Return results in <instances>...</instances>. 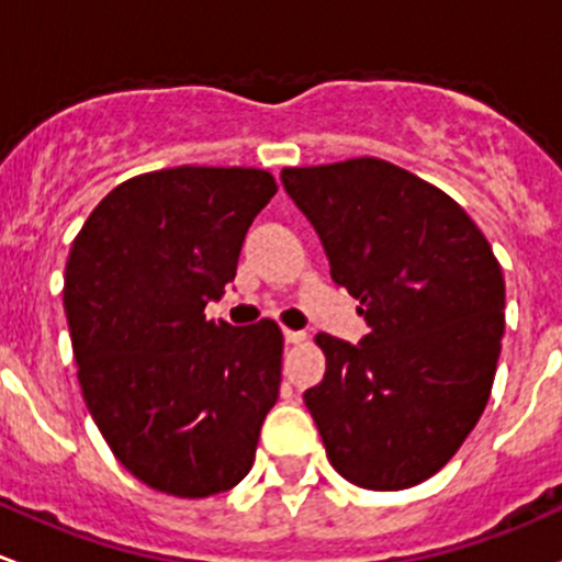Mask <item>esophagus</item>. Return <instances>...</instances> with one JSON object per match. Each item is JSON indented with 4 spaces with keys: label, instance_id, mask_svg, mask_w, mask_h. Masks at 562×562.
Returning a JSON list of instances; mask_svg holds the SVG:
<instances>
[{
    "label": "esophagus",
    "instance_id": "1",
    "mask_svg": "<svg viewBox=\"0 0 562 562\" xmlns=\"http://www.w3.org/2000/svg\"><path fill=\"white\" fill-rule=\"evenodd\" d=\"M283 340H286V344H303L305 333H297V329H283Z\"/></svg>",
    "mask_w": 562,
    "mask_h": 562
}]
</instances>
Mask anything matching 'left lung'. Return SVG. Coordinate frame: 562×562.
<instances>
[{"mask_svg": "<svg viewBox=\"0 0 562 562\" xmlns=\"http://www.w3.org/2000/svg\"><path fill=\"white\" fill-rule=\"evenodd\" d=\"M281 181L370 327L360 346L316 335L327 370L303 397L327 460L357 487H414L452 460L490 401L501 262L452 196L392 161L283 167Z\"/></svg>", "mask_w": 562, "mask_h": 562, "instance_id": "obj_1", "label": "left lung"}]
</instances>
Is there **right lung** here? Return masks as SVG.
I'll return each instance as SVG.
<instances>
[{
  "label": "right lung",
  "instance_id": "right-lung-1",
  "mask_svg": "<svg viewBox=\"0 0 562 562\" xmlns=\"http://www.w3.org/2000/svg\"><path fill=\"white\" fill-rule=\"evenodd\" d=\"M279 192L257 167H170L119 183L69 248L65 311L86 408L135 479L207 497L251 471L279 401L283 335L205 319L254 216Z\"/></svg>",
  "mask_w": 562,
  "mask_h": 562
}]
</instances>
